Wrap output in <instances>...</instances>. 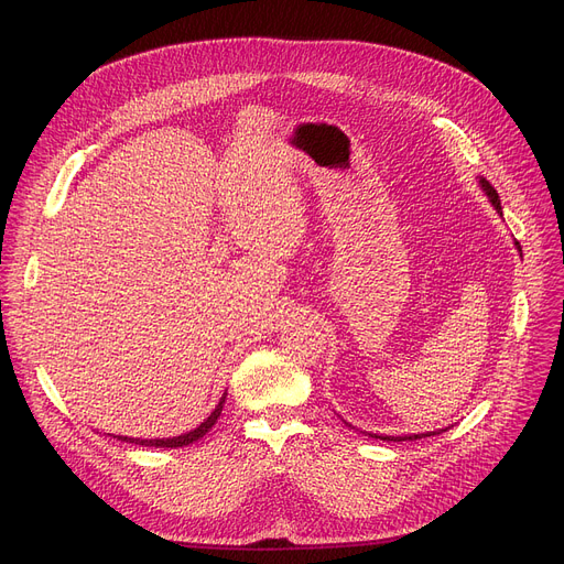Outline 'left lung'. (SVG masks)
Listing matches in <instances>:
<instances>
[{"label": "left lung", "mask_w": 564, "mask_h": 564, "mask_svg": "<svg viewBox=\"0 0 564 564\" xmlns=\"http://www.w3.org/2000/svg\"><path fill=\"white\" fill-rule=\"evenodd\" d=\"M480 185H482V189L487 192V196L491 198V203H494V207L496 210L500 213V198H498V192L491 187V183L489 181H480ZM517 247H519V242H517ZM519 251H521V247H519ZM438 432H446V430H438ZM438 432H430V434H438ZM430 434H411V436H375V438H383V441H416V438H423V436H430Z\"/></svg>", "instance_id": "1"}]
</instances>
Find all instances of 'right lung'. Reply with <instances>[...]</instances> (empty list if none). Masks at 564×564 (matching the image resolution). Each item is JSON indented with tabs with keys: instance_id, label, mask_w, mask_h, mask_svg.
<instances>
[{
	"instance_id": "obj_1",
	"label": "right lung",
	"mask_w": 564,
	"mask_h": 564,
	"mask_svg": "<svg viewBox=\"0 0 564 564\" xmlns=\"http://www.w3.org/2000/svg\"><path fill=\"white\" fill-rule=\"evenodd\" d=\"M224 402H226V395L219 400L217 409L207 416V421H203L196 430L187 432V434H181V436H173V438H128V436H118L121 441H130V443H139V446H148V448H183V446H189V443L198 441L205 432H210L213 425L217 423L219 413L224 409Z\"/></svg>"
}]
</instances>
